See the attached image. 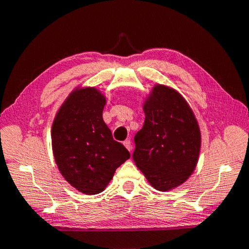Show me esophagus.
Here are the masks:
<instances>
[{
  "instance_id": "1",
  "label": "esophagus",
  "mask_w": 249,
  "mask_h": 249,
  "mask_svg": "<svg viewBox=\"0 0 249 249\" xmlns=\"http://www.w3.org/2000/svg\"><path fill=\"white\" fill-rule=\"evenodd\" d=\"M123 144L125 145V148H126L128 151H132V144H131V140H128V139H127V140H125L124 142H123Z\"/></svg>"
}]
</instances>
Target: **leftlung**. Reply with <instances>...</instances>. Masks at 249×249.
Returning <instances> with one entry per match:
<instances>
[{"label":"left lung","instance_id":"8db88e82","mask_svg":"<svg viewBox=\"0 0 249 249\" xmlns=\"http://www.w3.org/2000/svg\"><path fill=\"white\" fill-rule=\"evenodd\" d=\"M143 127L135 134L133 160L158 191L184 183L196 170L201 133L190 105L172 86L155 84L144 98Z\"/></svg>","mask_w":249,"mask_h":249}]
</instances>
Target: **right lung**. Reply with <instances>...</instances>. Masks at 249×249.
Masks as SVG:
<instances>
[{
  "label": "right lung",
  "mask_w": 249,
  "mask_h": 249,
  "mask_svg": "<svg viewBox=\"0 0 249 249\" xmlns=\"http://www.w3.org/2000/svg\"><path fill=\"white\" fill-rule=\"evenodd\" d=\"M107 98L78 85L62 102L51 127L52 151L62 177L84 195L104 191L130 152L112 139L102 118Z\"/></svg>",
  "instance_id": "right-lung-1"
}]
</instances>
